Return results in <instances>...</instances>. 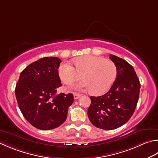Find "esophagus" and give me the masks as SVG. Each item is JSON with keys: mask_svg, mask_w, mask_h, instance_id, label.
I'll list each match as a JSON object with an SVG mask.
<instances>
[{"mask_svg": "<svg viewBox=\"0 0 158 158\" xmlns=\"http://www.w3.org/2000/svg\"><path fill=\"white\" fill-rule=\"evenodd\" d=\"M81 97V94H78V93H74V98L75 99H78V98Z\"/></svg>", "mask_w": 158, "mask_h": 158, "instance_id": "esophagus-1", "label": "esophagus"}]
</instances>
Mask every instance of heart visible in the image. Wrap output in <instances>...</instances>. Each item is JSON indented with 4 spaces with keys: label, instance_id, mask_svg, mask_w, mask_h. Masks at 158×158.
Wrapping results in <instances>:
<instances>
[{
    "label": "heart",
    "instance_id": "b5f03b06",
    "mask_svg": "<svg viewBox=\"0 0 158 158\" xmlns=\"http://www.w3.org/2000/svg\"><path fill=\"white\" fill-rule=\"evenodd\" d=\"M74 68L69 62H64L59 68V75L62 81L70 85L78 79H83L73 86L76 90L90 89L94 94H103L110 88L116 79L117 68L112 61L101 57L83 56L74 60Z\"/></svg>",
    "mask_w": 158,
    "mask_h": 158
}]
</instances>
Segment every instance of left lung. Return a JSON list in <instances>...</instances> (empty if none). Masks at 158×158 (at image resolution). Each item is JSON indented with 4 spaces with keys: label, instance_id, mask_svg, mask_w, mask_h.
Returning a JSON list of instances; mask_svg holds the SVG:
<instances>
[{
    "label": "left lung",
    "instance_id": "8db88e82",
    "mask_svg": "<svg viewBox=\"0 0 158 158\" xmlns=\"http://www.w3.org/2000/svg\"><path fill=\"white\" fill-rule=\"evenodd\" d=\"M110 60L116 64L115 81L106 94L89 97L91 104L88 110L92 124L105 130L120 127L128 121L136 107L140 83L131 64L114 55Z\"/></svg>",
    "mask_w": 158,
    "mask_h": 158
}]
</instances>
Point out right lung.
<instances>
[{
  "label": "right lung",
  "instance_id": "obj_1",
  "mask_svg": "<svg viewBox=\"0 0 158 158\" xmlns=\"http://www.w3.org/2000/svg\"><path fill=\"white\" fill-rule=\"evenodd\" d=\"M61 61L55 57L40 59L20 73L15 93L22 114L31 125L50 130L62 125L73 104V94H56L62 85L58 73Z\"/></svg>",
  "mask_w": 158,
  "mask_h": 158
}]
</instances>
